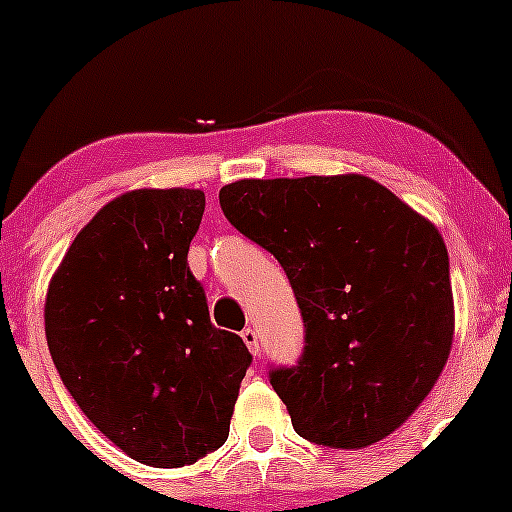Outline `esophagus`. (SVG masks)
<instances>
[{"mask_svg": "<svg viewBox=\"0 0 512 512\" xmlns=\"http://www.w3.org/2000/svg\"><path fill=\"white\" fill-rule=\"evenodd\" d=\"M242 342L247 344V349H250L252 352V356H260V339H257V332L252 327H247V329H242Z\"/></svg>", "mask_w": 512, "mask_h": 512, "instance_id": "esophagus-1", "label": "esophagus"}]
</instances>
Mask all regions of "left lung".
Returning <instances> with one entry per match:
<instances>
[{"label": "left lung", "mask_w": 512, "mask_h": 512, "mask_svg": "<svg viewBox=\"0 0 512 512\" xmlns=\"http://www.w3.org/2000/svg\"><path fill=\"white\" fill-rule=\"evenodd\" d=\"M220 208L277 257L302 312L297 366L270 371L294 431L329 448L394 433L451 354L453 292L436 225L356 173L235 180Z\"/></svg>", "instance_id": "obj_1"}]
</instances>
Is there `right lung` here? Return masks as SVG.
<instances>
[{"mask_svg":"<svg viewBox=\"0 0 512 512\" xmlns=\"http://www.w3.org/2000/svg\"><path fill=\"white\" fill-rule=\"evenodd\" d=\"M203 190L118 195L66 250L46 292V344L79 409L123 453L190 466L227 441L252 354L215 329L188 267Z\"/></svg>","mask_w":512,"mask_h":512,"instance_id":"right-lung-1","label":"right lung"}]
</instances>
